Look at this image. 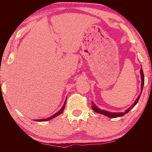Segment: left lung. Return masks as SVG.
I'll return each mask as SVG.
<instances>
[{"mask_svg":"<svg viewBox=\"0 0 152 152\" xmlns=\"http://www.w3.org/2000/svg\"><path fill=\"white\" fill-rule=\"evenodd\" d=\"M140 76H141V92L140 93V95H138V97H137L136 101L134 102V103L131 106V107L129 108L126 110L125 111L123 112H119V113H115V112H109V111H104V110H102L100 109H99L98 107H97L96 105L95 104L94 102H91L92 104V109L93 111L95 112H96V113H98L99 114H102V115H104L106 116H107V117L109 118H118V117H121V116H123L124 115H125L126 113H127L129 111H130L131 109H132V108H134L135 106L136 105V104L138 103V102L139 100V99H140V97L141 95V93H142V88H143V86H144V83H145V78H144V74H143V71H142V68H141L140 69Z\"/></svg>","mask_w":152,"mask_h":152,"instance_id":"obj_1","label":"left lung"}]
</instances>
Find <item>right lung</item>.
<instances>
[{"instance_id": "1", "label": "right lung", "mask_w": 152, "mask_h": 152, "mask_svg": "<svg viewBox=\"0 0 152 152\" xmlns=\"http://www.w3.org/2000/svg\"><path fill=\"white\" fill-rule=\"evenodd\" d=\"M66 100H65V102H64V105H63V107H61V109L59 110V111H57V113H55L54 114V115H51L50 117H49V118H45V119H41V120H34L35 121H38V122H43V121H48V120H51V119H53V118H55V117H57V115H60V114H61L62 112H63V111L64 110V108H65V106H66Z\"/></svg>"}]
</instances>
